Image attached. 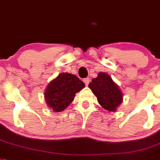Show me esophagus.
I'll use <instances>...</instances> for the list:
<instances>
[{
  "mask_svg": "<svg viewBox=\"0 0 160 160\" xmlns=\"http://www.w3.org/2000/svg\"><path fill=\"white\" fill-rule=\"evenodd\" d=\"M84 84H86V85H88V84H89V81H90V79H89V78H84Z\"/></svg>",
  "mask_w": 160,
  "mask_h": 160,
  "instance_id": "obj_1",
  "label": "esophagus"
}]
</instances>
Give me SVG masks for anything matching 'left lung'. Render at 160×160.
<instances>
[{"instance_id":"obj_1","label":"left lung","mask_w":160,"mask_h":160,"mask_svg":"<svg viewBox=\"0 0 160 160\" xmlns=\"http://www.w3.org/2000/svg\"><path fill=\"white\" fill-rule=\"evenodd\" d=\"M88 87L97 97L98 103L109 111H115L123 101V94L118 85L107 73L100 72L93 78Z\"/></svg>"}]
</instances>
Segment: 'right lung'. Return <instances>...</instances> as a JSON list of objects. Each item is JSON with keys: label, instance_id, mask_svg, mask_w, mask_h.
I'll return each instance as SVG.
<instances>
[{"label": "right lung", "instance_id": "right-lung-1", "mask_svg": "<svg viewBox=\"0 0 160 160\" xmlns=\"http://www.w3.org/2000/svg\"><path fill=\"white\" fill-rule=\"evenodd\" d=\"M84 87V83L76 75L61 73L47 87L45 101L49 108L55 112H60L72 103L76 92Z\"/></svg>", "mask_w": 160, "mask_h": 160}]
</instances>
